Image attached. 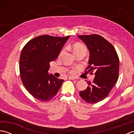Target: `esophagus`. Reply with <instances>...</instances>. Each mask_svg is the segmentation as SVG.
Returning <instances> with one entry per match:
<instances>
[{"instance_id": "34e87169", "label": "esophagus", "mask_w": 134, "mask_h": 134, "mask_svg": "<svg viewBox=\"0 0 134 134\" xmlns=\"http://www.w3.org/2000/svg\"><path fill=\"white\" fill-rule=\"evenodd\" d=\"M67 78H68L69 79H71V80H74V79H75V77H74V76H68Z\"/></svg>"}]
</instances>
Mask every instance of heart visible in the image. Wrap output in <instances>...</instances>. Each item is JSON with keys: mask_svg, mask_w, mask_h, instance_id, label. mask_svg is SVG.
<instances>
[{"mask_svg": "<svg viewBox=\"0 0 134 134\" xmlns=\"http://www.w3.org/2000/svg\"><path fill=\"white\" fill-rule=\"evenodd\" d=\"M73 50H74V52L75 54L76 53L81 52V51H85L87 52V48L83 44H81V43H76L74 45ZM64 52H65V49H63L61 51L60 53V56H62ZM74 71V70H71L70 71V72H73Z\"/></svg>", "mask_w": 134, "mask_h": 134, "instance_id": "b5f03b06", "label": "heart"}]
</instances>
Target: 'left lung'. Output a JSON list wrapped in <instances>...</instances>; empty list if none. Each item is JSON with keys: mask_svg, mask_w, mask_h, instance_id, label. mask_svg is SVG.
<instances>
[{"mask_svg": "<svg viewBox=\"0 0 134 134\" xmlns=\"http://www.w3.org/2000/svg\"><path fill=\"white\" fill-rule=\"evenodd\" d=\"M86 45L90 52L86 70L95 77L93 82H87L86 89L79 92L81 98L89 104L102 101L109 94L117 83L119 59L114 47L98 35L78 36Z\"/></svg>", "mask_w": 134, "mask_h": 134, "instance_id": "8db88e82", "label": "left lung"}]
</instances>
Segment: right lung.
<instances>
[{
	"instance_id": "1",
	"label": "right lung",
	"mask_w": 134,
	"mask_h": 134,
	"mask_svg": "<svg viewBox=\"0 0 134 134\" xmlns=\"http://www.w3.org/2000/svg\"><path fill=\"white\" fill-rule=\"evenodd\" d=\"M69 37L39 36L27 42L22 50L20 76L25 89L38 100H51L64 82L48 71L49 63L57 59Z\"/></svg>"
}]
</instances>
